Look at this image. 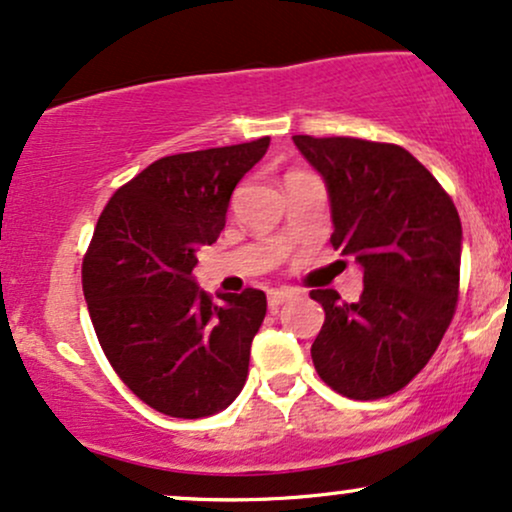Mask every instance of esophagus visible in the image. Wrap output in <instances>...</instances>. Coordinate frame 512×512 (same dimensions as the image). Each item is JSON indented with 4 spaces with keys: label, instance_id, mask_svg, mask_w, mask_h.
<instances>
[{
    "label": "esophagus",
    "instance_id": "1",
    "mask_svg": "<svg viewBox=\"0 0 512 512\" xmlns=\"http://www.w3.org/2000/svg\"><path fill=\"white\" fill-rule=\"evenodd\" d=\"M292 294H294V292L287 290V287H285V290H270V292H268V306L275 311L280 304H285L287 299L292 297Z\"/></svg>",
    "mask_w": 512,
    "mask_h": 512
}]
</instances>
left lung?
I'll return each mask as SVG.
<instances>
[{"instance_id": "left-lung-1", "label": "left lung", "mask_w": 512, "mask_h": 512, "mask_svg": "<svg viewBox=\"0 0 512 512\" xmlns=\"http://www.w3.org/2000/svg\"><path fill=\"white\" fill-rule=\"evenodd\" d=\"M330 198V244L364 270L359 302L314 290L326 311L311 345L318 376L352 400L398 393L441 345L460 287L462 225L426 167L393 143L292 136Z\"/></svg>"}]
</instances>
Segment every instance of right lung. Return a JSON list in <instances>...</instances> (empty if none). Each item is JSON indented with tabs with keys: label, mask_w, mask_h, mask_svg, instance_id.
I'll use <instances>...</instances> for the list:
<instances>
[{
	"label": "right lung",
	"mask_w": 512,
	"mask_h": 512,
	"mask_svg": "<svg viewBox=\"0 0 512 512\" xmlns=\"http://www.w3.org/2000/svg\"><path fill=\"white\" fill-rule=\"evenodd\" d=\"M270 138L155 160L114 191L83 256V297L107 362L124 386L167 417L230 407L249 376L266 294H220L194 280L198 249L225 227L239 179Z\"/></svg>",
	"instance_id": "obj_1"
}]
</instances>
